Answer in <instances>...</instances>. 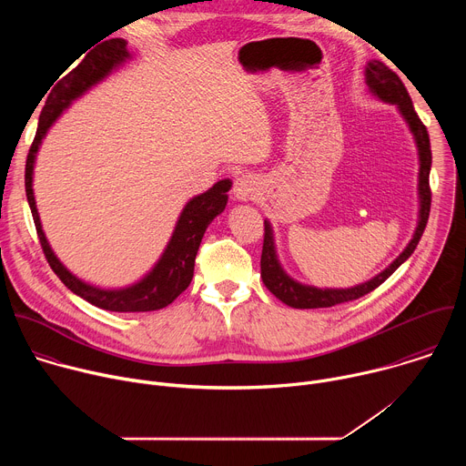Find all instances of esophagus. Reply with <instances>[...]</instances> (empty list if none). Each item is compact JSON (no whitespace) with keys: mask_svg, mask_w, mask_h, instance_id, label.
I'll use <instances>...</instances> for the list:
<instances>
[{"mask_svg":"<svg viewBox=\"0 0 466 466\" xmlns=\"http://www.w3.org/2000/svg\"><path fill=\"white\" fill-rule=\"evenodd\" d=\"M259 193V180L258 177L245 173L234 180V197L238 201H250Z\"/></svg>","mask_w":466,"mask_h":466,"instance_id":"esophagus-1","label":"esophagus"}]
</instances>
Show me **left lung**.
Here are the masks:
<instances>
[{
	"instance_id": "left-lung-1",
	"label": "left lung",
	"mask_w": 466,
	"mask_h": 466,
	"mask_svg": "<svg viewBox=\"0 0 466 466\" xmlns=\"http://www.w3.org/2000/svg\"><path fill=\"white\" fill-rule=\"evenodd\" d=\"M365 85L369 92L389 105H394L398 114L402 116L406 121L411 137L417 146V155H419V218H417V227L413 232V238L406 245V248L398 254L387 268L372 277L370 280L352 286V288H315L308 286L302 282H297L291 279L286 269L282 268V263L279 259L277 252V241H275V230L271 227V221L265 219V238H263V250H261V280L279 300L284 304L297 308V309H311V308H329L341 302L356 300L372 289H376L380 284H383L400 265L413 254L417 248L420 236L426 228L428 216H430V207H431V191H430V169H431V149H430V137L428 130L419 119L411 97L402 85L400 77H398L394 72H390L387 66L380 60H369L365 66Z\"/></svg>"
}]
</instances>
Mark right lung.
Returning a JSON list of instances; mask_svg holds the SVG:
<instances>
[{
    "instance_id": "obj_1",
    "label": "right lung",
    "mask_w": 466,
    "mask_h": 466,
    "mask_svg": "<svg viewBox=\"0 0 466 466\" xmlns=\"http://www.w3.org/2000/svg\"><path fill=\"white\" fill-rule=\"evenodd\" d=\"M130 58L132 55L127 49V42L123 38H110L106 42H101L97 47H94L68 76L55 85V88L51 90L40 112L36 137L29 149L27 164H25L27 203H29L35 227L51 269L62 280V284L70 291H74L77 297L85 299L86 302L101 309L119 311V313L162 309L167 304H171L189 286L193 279L195 256H197L198 245H201V239L208 225L225 210L228 203L227 191L232 187V180L223 178L205 193L191 197L184 205L175 223L173 234L164 252L160 254V258L157 259L153 268L135 284H128L125 288L94 286L76 277L56 258L42 228V221L38 216L36 201H35L33 175H35L38 149L42 146V140L47 135V130L64 114V110H68L74 105V101L83 97L96 85L103 83L112 72L119 70L121 66Z\"/></svg>"
}]
</instances>
